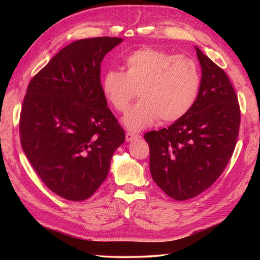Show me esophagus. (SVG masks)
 <instances>
[{"instance_id":"34e87169","label":"esophagus","mask_w":260,"mask_h":260,"mask_svg":"<svg viewBox=\"0 0 260 260\" xmlns=\"http://www.w3.org/2000/svg\"><path fill=\"white\" fill-rule=\"evenodd\" d=\"M141 136L139 134H134V133H129V132H127L126 133V141L127 142H132V141H134L136 139H140Z\"/></svg>"}]
</instances>
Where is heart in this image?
Returning <instances> with one entry per match:
<instances>
[{
  "mask_svg": "<svg viewBox=\"0 0 260 260\" xmlns=\"http://www.w3.org/2000/svg\"><path fill=\"white\" fill-rule=\"evenodd\" d=\"M125 71L109 70L102 90L118 112H125L138 91L140 101L122 118L131 132H140L160 118L173 122L195 104L201 87L196 61L155 48H142L125 58Z\"/></svg>",
  "mask_w": 260,
  "mask_h": 260,
  "instance_id": "heart-1",
  "label": "heart"
}]
</instances>
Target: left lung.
Here are the masks:
<instances>
[{
    "label": "left lung",
    "instance_id": "1",
    "mask_svg": "<svg viewBox=\"0 0 260 260\" xmlns=\"http://www.w3.org/2000/svg\"><path fill=\"white\" fill-rule=\"evenodd\" d=\"M201 87L187 114L167 128L144 134L153 181L175 201L212 186L234 152L241 121L237 96L221 68L196 47Z\"/></svg>",
    "mask_w": 260,
    "mask_h": 260
}]
</instances>
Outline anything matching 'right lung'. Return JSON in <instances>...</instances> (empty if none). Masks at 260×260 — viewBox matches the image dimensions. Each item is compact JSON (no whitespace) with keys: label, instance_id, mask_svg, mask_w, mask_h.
Segmentation results:
<instances>
[{"label":"right lung","instance_id":"add662e5","mask_svg":"<svg viewBox=\"0 0 260 260\" xmlns=\"http://www.w3.org/2000/svg\"><path fill=\"white\" fill-rule=\"evenodd\" d=\"M121 38H91L64 47L35 74L20 112V142L43 183L65 200L85 201L108 177L125 132L101 85L104 56Z\"/></svg>","mask_w":260,"mask_h":260}]
</instances>
